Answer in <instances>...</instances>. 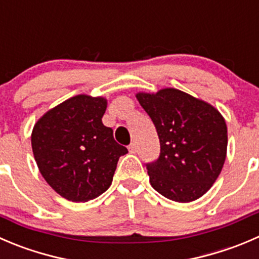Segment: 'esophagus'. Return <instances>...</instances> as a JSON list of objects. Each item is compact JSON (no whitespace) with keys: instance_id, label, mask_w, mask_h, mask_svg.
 I'll return each mask as SVG.
<instances>
[{"instance_id":"34e87169","label":"esophagus","mask_w":259,"mask_h":259,"mask_svg":"<svg viewBox=\"0 0 259 259\" xmlns=\"http://www.w3.org/2000/svg\"><path fill=\"white\" fill-rule=\"evenodd\" d=\"M137 148L138 147H137V143H136V142H132L128 146V151H130L131 153H136V152H137Z\"/></svg>"}]
</instances>
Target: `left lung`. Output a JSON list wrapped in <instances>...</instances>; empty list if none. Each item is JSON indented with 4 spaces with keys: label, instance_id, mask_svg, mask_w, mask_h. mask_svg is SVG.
<instances>
[{
    "label": "left lung",
    "instance_id": "left-lung-1",
    "mask_svg": "<svg viewBox=\"0 0 259 259\" xmlns=\"http://www.w3.org/2000/svg\"><path fill=\"white\" fill-rule=\"evenodd\" d=\"M157 131L160 156L147 163L151 186L178 203L201 198L227 157L224 117L208 102L175 88L136 94Z\"/></svg>",
    "mask_w": 259,
    "mask_h": 259
}]
</instances>
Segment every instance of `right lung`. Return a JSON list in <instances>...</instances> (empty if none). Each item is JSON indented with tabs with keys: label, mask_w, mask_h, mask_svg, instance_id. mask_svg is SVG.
<instances>
[{
	"label": "right lung",
	"mask_w": 259,
	"mask_h": 259,
	"mask_svg": "<svg viewBox=\"0 0 259 259\" xmlns=\"http://www.w3.org/2000/svg\"><path fill=\"white\" fill-rule=\"evenodd\" d=\"M107 99L71 97L35 123L31 146L46 183L69 201L84 203L111 186L117 162L128 152L102 122Z\"/></svg>",
	"instance_id": "1"
}]
</instances>
